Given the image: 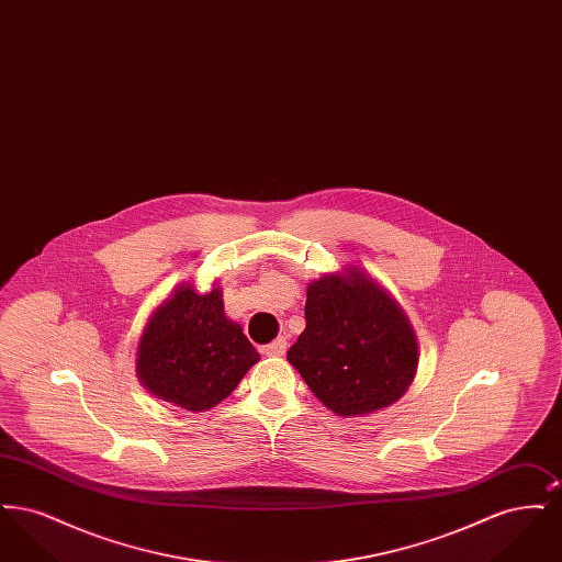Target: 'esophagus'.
Instances as JSON below:
<instances>
[{
	"label": "esophagus",
	"instance_id": "esophagus-1",
	"mask_svg": "<svg viewBox=\"0 0 562 562\" xmlns=\"http://www.w3.org/2000/svg\"><path fill=\"white\" fill-rule=\"evenodd\" d=\"M286 348H289L286 337H278V339H273L269 346L263 348V353L271 356V358H278V356H284V353H286Z\"/></svg>",
	"mask_w": 562,
	"mask_h": 562
}]
</instances>
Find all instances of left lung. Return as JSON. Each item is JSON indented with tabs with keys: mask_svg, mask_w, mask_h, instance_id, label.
<instances>
[{
	"mask_svg": "<svg viewBox=\"0 0 562 562\" xmlns=\"http://www.w3.org/2000/svg\"><path fill=\"white\" fill-rule=\"evenodd\" d=\"M286 358L326 408L353 417L401 398L417 371V341L401 305L349 269L307 286L305 330Z\"/></svg>",
	"mask_w": 562,
	"mask_h": 562,
	"instance_id": "obj_1",
	"label": "left lung"
}]
</instances>
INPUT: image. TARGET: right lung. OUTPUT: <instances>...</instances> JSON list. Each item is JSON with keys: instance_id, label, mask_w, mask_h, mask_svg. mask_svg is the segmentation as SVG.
Wrapping results in <instances>:
<instances>
[{"instance_id": "add662e5", "label": "right lung", "mask_w": 562, "mask_h": 562, "mask_svg": "<svg viewBox=\"0 0 562 562\" xmlns=\"http://www.w3.org/2000/svg\"><path fill=\"white\" fill-rule=\"evenodd\" d=\"M255 362L259 351L225 318L221 291L198 294L188 284L145 326L136 371L160 401L200 413L227 398Z\"/></svg>"}]
</instances>
